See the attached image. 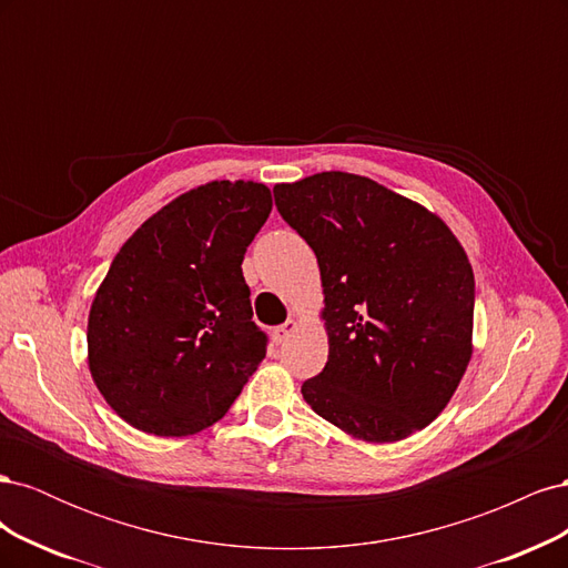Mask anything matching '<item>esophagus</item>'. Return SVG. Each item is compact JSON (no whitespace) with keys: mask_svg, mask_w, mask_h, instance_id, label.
<instances>
[{"mask_svg":"<svg viewBox=\"0 0 568 568\" xmlns=\"http://www.w3.org/2000/svg\"><path fill=\"white\" fill-rule=\"evenodd\" d=\"M298 329V322L296 320H286L284 324H280V326H274V332H272V336H274V341L277 343H284L291 334H294Z\"/></svg>","mask_w":568,"mask_h":568,"instance_id":"1","label":"esophagus"}]
</instances>
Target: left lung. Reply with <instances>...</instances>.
Instances as JSON below:
<instances>
[{
	"mask_svg": "<svg viewBox=\"0 0 568 568\" xmlns=\"http://www.w3.org/2000/svg\"><path fill=\"white\" fill-rule=\"evenodd\" d=\"M274 203L322 274L329 357L301 386L305 403L367 443L432 424L471 357L474 272L457 236L424 205L336 170L277 184Z\"/></svg>",
	"mask_w": 568,
	"mask_h": 568,
	"instance_id": "left-lung-1",
	"label": "left lung"
}]
</instances>
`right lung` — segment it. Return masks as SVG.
<instances>
[{
    "label": "right lung",
    "instance_id": "add662e5",
    "mask_svg": "<svg viewBox=\"0 0 568 568\" xmlns=\"http://www.w3.org/2000/svg\"><path fill=\"white\" fill-rule=\"evenodd\" d=\"M272 211L265 184L220 180L153 213L97 288L88 359L104 400L153 436L203 432L265 357L242 263Z\"/></svg>",
    "mask_w": 568,
    "mask_h": 568
}]
</instances>
